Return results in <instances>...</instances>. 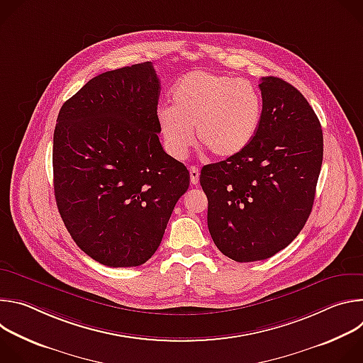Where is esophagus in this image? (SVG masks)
Masks as SVG:
<instances>
[{
    "instance_id": "obj_1",
    "label": "esophagus",
    "mask_w": 363,
    "mask_h": 363,
    "mask_svg": "<svg viewBox=\"0 0 363 363\" xmlns=\"http://www.w3.org/2000/svg\"><path fill=\"white\" fill-rule=\"evenodd\" d=\"M189 175L192 185H198L199 182V169L196 167H189Z\"/></svg>"
}]
</instances>
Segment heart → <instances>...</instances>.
Masks as SVG:
<instances>
[{
  "instance_id": "obj_1",
  "label": "heart",
  "mask_w": 363,
  "mask_h": 363,
  "mask_svg": "<svg viewBox=\"0 0 363 363\" xmlns=\"http://www.w3.org/2000/svg\"><path fill=\"white\" fill-rule=\"evenodd\" d=\"M262 113V94L251 82L194 70L174 86L172 106L158 111V125L168 152L178 160L194 145V127L199 145L217 158H230L252 140Z\"/></svg>"
}]
</instances>
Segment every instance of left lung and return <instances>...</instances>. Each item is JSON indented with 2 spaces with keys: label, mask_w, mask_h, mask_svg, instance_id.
<instances>
[{
  "label": "left lung",
  "mask_w": 363,
  "mask_h": 363,
  "mask_svg": "<svg viewBox=\"0 0 363 363\" xmlns=\"http://www.w3.org/2000/svg\"><path fill=\"white\" fill-rule=\"evenodd\" d=\"M258 87L263 113L252 140L199 175L210 234L238 263L266 260L298 235L323 161L322 126L304 96L273 76L262 77Z\"/></svg>",
  "instance_id": "obj_1"
}]
</instances>
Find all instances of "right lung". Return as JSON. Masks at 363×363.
<instances>
[{"label": "right lung", "instance_id": "right-lung-1", "mask_svg": "<svg viewBox=\"0 0 363 363\" xmlns=\"http://www.w3.org/2000/svg\"><path fill=\"white\" fill-rule=\"evenodd\" d=\"M160 86L149 62L101 73L57 116V208L74 242L103 266L146 263L189 186L186 167L158 138Z\"/></svg>", "mask_w": 363, "mask_h": 363}]
</instances>
